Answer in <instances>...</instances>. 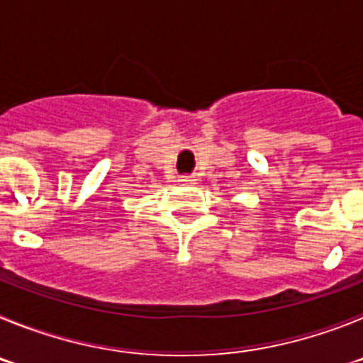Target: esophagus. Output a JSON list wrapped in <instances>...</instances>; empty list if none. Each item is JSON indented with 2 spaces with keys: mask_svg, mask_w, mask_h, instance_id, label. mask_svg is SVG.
I'll return each mask as SVG.
<instances>
[{
  "mask_svg": "<svg viewBox=\"0 0 363 363\" xmlns=\"http://www.w3.org/2000/svg\"><path fill=\"white\" fill-rule=\"evenodd\" d=\"M179 182L185 185H192V184H196V178L192 174H184V176H179Z\"/></svg>",
  "mask_w": 363,
  "mask_h": 363,
  "instance_id": "obj_1",
  "label": "esophagus"
}]
</instances>
